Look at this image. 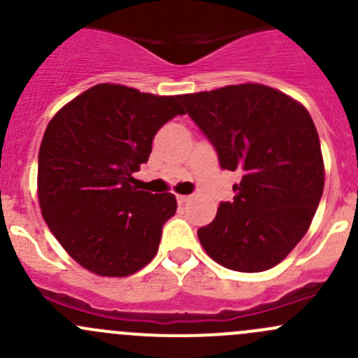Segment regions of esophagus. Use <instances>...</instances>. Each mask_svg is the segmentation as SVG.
Here are the masks:
<instances>
[{
  "label": "esophagus",
  "instance_id": "obj_1",
  "mask_svg": "<svg viewBox=\"0 0 358 358\" xmlns=\"http://www.w3.org/2000/svg\"><path fill=\"white\" fill-rule=\"evenodd\" d=\"M176 201H178V204H185L190 201V196H176Z\"/></svg>",
  "mask_w": 358,
  "mask_h": 358
}]
</instances>
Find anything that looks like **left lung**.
Instances as JSON below:
<instances>
[{"label": "left lung", "mask_w": 358, "mask_h": 358, "mask_svg": "<svg viewBox=\"0 0 358 358\" xmlns=\"http://www.w3.org/2000/svg\"><path fill=\"white\" fill-rule=\"evenodd\" d=\"M187 114L218 154L243 173L232 202L197 230L204 251L237 272H263L303 239L324 190L320 140L308 110L265 85L180 95Z\"/></svg>", "instance_id": "1"}]
</instances>
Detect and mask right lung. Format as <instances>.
Listing matches in <instances>:
<instances>
[{
    "instance_id": "1",
    "label": "right lung",
    "mask_w": 358,
    "mask_h": 358,
    "mask_svg": "<svg viewBox=\"0 0 358 358\" xmlns=\"http://www.w3.org/2000/svg\"><path fill=\"white\" fill-rule=\"evenodd\" d=\"M180 114L185 110L178 96L103 83L46 126L38 157L43 218L90 272L126 277L156 256L176 199L138 190L133 173L149 161L159 128Z\"/></svg>"
}]
</instances>
